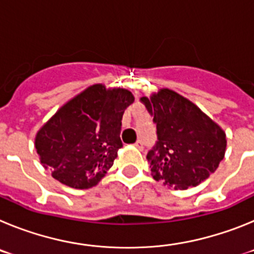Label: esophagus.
<instances>
[{
	"label": "esophagus",
	"mask_w": 254,
	"mask_h": 254,
	"mask_svg": "<svg viewBox=\"0 0 254 254\" xmlns=\"http://www.w3.org/2000/svg\"><path fill=\"white\" fill-rule=\"evenodd\" d=\"M134 146L137 147L138 150H143V142H142V140H137V141H136V143H134Z\"/></svg>",
	"instance_id": "34e87169"
}]
</instances>
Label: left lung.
Instances as JSON below:
<instances>
[{"label":"left lung","mask_w":254,"mask_h":254,"mask_svg":"<svg viewBox=\"0 0 254 254\" xmlns=\"http://www.w3.org/2000/svg\"><path fill=\"white\" fill-rule=\"evenodd\" d=\"M141 102L154 117L158 141L147 152L155 181L187 190L207 179L219 167L226 134L196 104L169 89H160Z\"/></svg>","instance_id":"left-lung-1"}]
</instances>
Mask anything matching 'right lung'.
Returning a JSON list of instances; mask_svg holds the SVG:
<instances>
[{
	"instance_id": "add662e5",
	"label": "right lung",
	"mask_w": 254,
	"mask_h": 254,
	"mask_svg": "<svg viewBox=\"0 0 254 254\" xmlns=\"http://www.w3.org/2000/svg\"><path fill=\"white\" fill-rule=\"evenodd\" d=\"M134 100L126 89L95 84L61 107L38 131L35 149L52 177L71 188L99 183L123 146L125 109Z\"/></svg>"
}]
</instances>
